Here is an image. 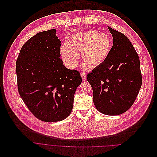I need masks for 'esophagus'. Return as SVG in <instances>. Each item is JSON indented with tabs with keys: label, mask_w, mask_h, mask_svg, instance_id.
<instances>
[{
	"label": "esophagus",
	"mask_w": 157,
	"mask_h": 157,
	"mask_svg": "<svg viewBox=\"0 0 157 157\" xmlns=\"http://www.w3.org/2000/svg\"><path fill=\"white\" fill-rule=\"evenodd\" d=\"M81 76H82V78L83 80H85V78H86V76H85V74L83 73V72H82L81 73Z\"/></svg>",
	"instance_id": "obj_1"
}]
</instances>
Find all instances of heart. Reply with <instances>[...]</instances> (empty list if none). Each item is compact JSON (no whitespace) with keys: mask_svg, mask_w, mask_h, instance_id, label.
<instances>
[{"mask_svg":"<svg viewBox=\"0 0 157 157\" xmlns=\"http://www.w3.org/2000/svg\"><path fill=\"white\" fill-rule=\"evenodd\" d=\"M111 48V39L106 33L96 29H89L74 35L71 43L65 41L60 49L61 58L69 68L74 69L78 64L79 57L77 50L80 49L83 66L88 64L96 67L107 59Z\"/></svg>","mask_w":157,"mask_h":157,"instance_id":"b5f03b06","label":"heart"}]
</instances>
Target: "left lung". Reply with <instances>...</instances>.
<instances>
[{"mask_svg": "<svg viewBox=\"0 0 157 157\" xmlns=\"http://www.w3.org/2000/svg\"><path fill=\"white\" fill-rule=\"evenodd\" d=\"M113 39L106 60L87 75L97 109L109 115H119L134 103L142 85L140 60L127 36L108 26Z\"/></svg>", "mask_w": 157, "mask_h": 157, "instance_id": "obj_1", "label": "left lung"}]
</instances>
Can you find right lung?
Masks as SVG:
<instances>
[{
	"instance_id": "right-lung-1",
	"label": "right lung",
	"mask_w": 157,
	"mask_h": 157,
	"mask_svg": "<svg viewBox=\"0 0 157 157\" xmlns=\"http://www.w3.org/2000/svg\"><path fill=\"white\" fill-rule=\"evenodd\" d=\"M56 33L52 29L31 37L22 46L16 63L20 95L33 114L44 122L69 116L82 80L78 71L63 64Z\"/></svg>"
}]
</instances>
